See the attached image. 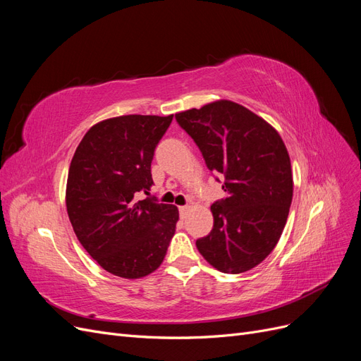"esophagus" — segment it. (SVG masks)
I'll use <instances>...</instances> for the list:
<instances>
[{
  "label": "esophagus",
  "mask_w": 361,
  "mask_h": 361,
  "mask_svg": "<svg viewBox=\"0 0 361 361\" xmlns=\"http://www.w3.org/2000/svg\"><path fill=\"white\" fill-rule=\"evenodd\" d=\"M188 211H190V206H188V204L179 206V214H180V216H182V218H185V215L188 214Z\"/></svg>",
  "instance_id": "34e87169"
}]
</instances>
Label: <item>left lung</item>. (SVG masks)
<instances>
[{
  "mask_svg": "<svg viewBox=\"0 0 361 361\" xmlns=\"http://www.w3.org/2000/svg\"><path fill=\"white\" fill-rule=\"evenodd\" d=\"M202 152L226 197L212 203L214 227L195 241L200 255L226 274L259 265L285 228L292 203L290 159L277 130L231 101L176 114Z\"/></svg>",
  "mask_w": 361,
  "mask_h": 361,
  "instance_id": "1",
  "label": "left lung"
}]
</instances>
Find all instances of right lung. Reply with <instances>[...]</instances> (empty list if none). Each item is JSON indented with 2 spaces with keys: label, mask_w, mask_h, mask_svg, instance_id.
Listing matches in <instances>:
<instances>
[{
  "label": "right lung",
  "mask_w": 361,
  "mask_h": 361,
  "mask_svg": "<svg viewBox=\"0 0 361 361\" xmlns=\"http://www.w3.org/2000/svg\"><path fill=\"white\" fill-rule=\"evenodd\" d=\"M173 116H120L94 125L71 162L66 206L76 238L114 276L140 279L166 257L178 207L149 195L150 164ZM145 192L143 201L137 194Z\"/></svg>",
  "instance_id": "right-lung-1"
}]
</instances>
